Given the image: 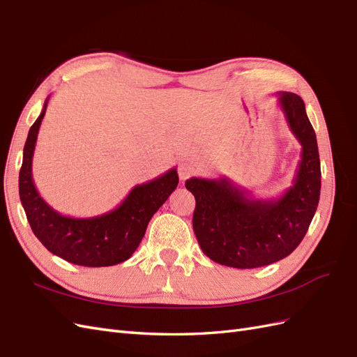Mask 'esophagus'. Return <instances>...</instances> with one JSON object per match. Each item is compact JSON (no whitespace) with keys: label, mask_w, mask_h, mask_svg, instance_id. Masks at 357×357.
<instances>
[{"label":"esophagus","mask_w":357,"mask_h":357,"mask_svg":"<svg viewBox=\"0 0 357 357\" xmlns=\"http://www.w3.org/2000/svg\"><path fill=\"white\" fill-rule=\"evenodd\" d=\"M195 165L192 162H183V164L178 167V177L181 181H185L186 178H189L193 172H195Z\"/></svg>","instance_id":"1"}]
</instances>
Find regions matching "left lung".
<instances>
[{
    "label": "left lung",
    "mask_w": 357,
    "mask_h": 357,
    "mask_svg": "<svg viewBox=\"0 0 357 357\" xmlns=\"http://www.w3.org/2000/svg\"><path fill=\"white\" fill-rule=\"evenodd\" d=\"M291 134L302 146L294 186L282 197L256 199L228 178L186 181L195 197L193 231L211 261L232 268H259L289 256L304 238L320 198V159L316 132L296 93L280 92Z\"/></svg>",
    "instance_id": "1"
}]
</instances>
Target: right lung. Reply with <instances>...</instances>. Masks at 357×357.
I'll return each instance as SVG.
<instances>
[{
    "mask_svg": "<svg viewBox=\"0 0 357 357\" xmlns=\"http://www.w3.org/2000/svg\"><path fill=\"white\" fill-rule=\"evenodd\" d=\"M47 102L49 98L29 129L19 172V197L31 229L49 252L74 265L122 264L137 250L150 219L177 188V169L171 168L165 174L137 185L123 202L109 213L88 219L62 215L41 198L32 180V156Z\"/></svg>",
    "mask_w": 357,
    "mask_h": 357,
    "instance_id": "add662e5",
    "label": "right lung"
}]
</instances>
